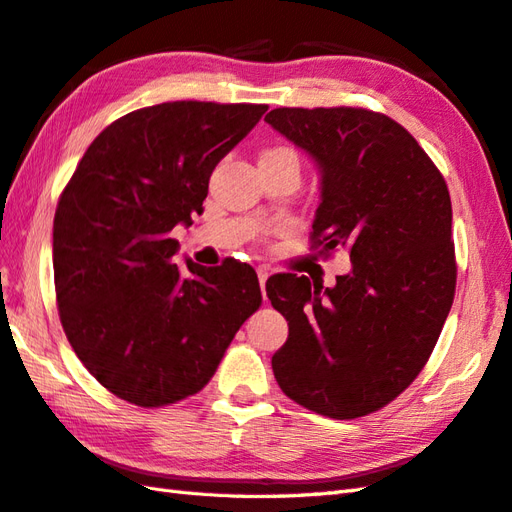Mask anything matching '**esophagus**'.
Listing matches in <instances>:
<instances>
[{
  "mask_svg": "<svg viewBox=\"0 0 512 512\" xmlns=\"http://www.w3.org/2000/svg\"><path fill=\"white\" fill-rule=\"evenodd\" d=\"M257 277H259V287H261V294H264V298H266V281H268V277H270L268 268H257Z\"/></svg>",
  "mask_w": 512,
  "mask_h": 512,
  "instance_id": "esophagus-1",
  "label": "esophagus"
}]
</instances>
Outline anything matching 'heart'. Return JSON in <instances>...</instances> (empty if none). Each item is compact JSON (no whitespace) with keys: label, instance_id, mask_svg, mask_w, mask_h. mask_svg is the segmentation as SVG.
I'll use <instances>...</instances> for the list:
<instances>
[{"label":"heart","instance_id":"b5f03b06","mask_svg":"<svg viewBox=\"0 0 512 512\" xmlns=\"http://www.w3.org/2000/svg\"><path fill=\"white\" fill-rule=\"evenodd\" d=\"M272 157H287V160H294V162H298V160H296V153H294L292 149H287V147L268 149L264 155H261V160H272Z\"/></svg>","mask_w":512,"mask_h":512}]
</instances>
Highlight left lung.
Wrapping results in <instances>:
<instances>
[{
    "mask_svg": "<svg viewBox=\"0 0 512 512\" xmlns=\"http://www.w3.org/2000/svg\"><path fill=\"white\" fill-rule=\"evenodd\" d=\"M266 123L318 166L311 240L346 248L350 272L324 287L266 283L290 335L272 370L287 398L335 419L389 404L422 372L448 318L456 261L450 192L417 140L363 108H277Z\"/></svg>",
    "mask_w": 512,
    "mask_h": 512,
    "instance_id": "8db88e82",
    "label": "left lung"
}]
</instances>
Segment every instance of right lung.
I'll list each match as a JSON object with an SVG mask.
<instances>
[{
  "label": "right lung",
  "mask_w": 512,
  "mask_h": 512,
  "mask_svg": "<svg viewBox=\"0 0 512 512\" xmlns=\"http://www.w3.org/2000/svg\"><path fill=\"white\" fill-rule=\"evenodd\" d=\"M266 110L173 101L129 112L93 140L64 188L54 218L60 322L84 368L121 400L194 396L259 309L251 266H177L170 231L203 212L216 164Z\"/></svg>",
  "instance_id": "add662e5"
}]
</instances>
